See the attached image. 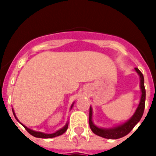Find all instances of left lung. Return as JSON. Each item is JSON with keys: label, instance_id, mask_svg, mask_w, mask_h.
I'll list each match as a JSON object with an SVG mask.
<instances>
[{"label": "left lung", "instance_id": "obj_1", "mask_svg": "<svg viewBox=\"0 0 156 156\" xmlns=\"http://www.w3.org/2000/svg\"><path fill=\"white\" fill-rule=\"evenodd\" d=\"M137 72L139 78H140V89H141V98L138 108H136L134 113L128 121L124 123L119 124L117 126L111 127V128H101L95 126L92 121V108L90 107V112H89V125L90 129L95 134L100 136L102 138H108V139H117L121 138L124 136L127 135L130 132L134 126L139 122L143 115V112L145 108V100H146V90L144 87V78L143 74L138 68L134 69Z\"/></svg>", "mask_w": 156, "mask_h": 156}]
</instances>
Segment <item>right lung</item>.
<instances>
[{
    "mask_svg": "<svg viewBox=\"0 0 156 156\" xmlns=\"http://www.w3.org/2000/svg\"><path fill=\"white\" fill-rule=\"evenodd\" d=\"M73 104H74V102L72 104V105H71L70 107V109H72V108H73ZM13 110V115H14V116H15V118L17 119V121H18V119L17 118V116H16L15 113H14V111H13V109H12ZM22 124V123H21ZM23 125V124H22ZM68 125H69V122H66V124L65 125V126L62 127L61 129H58L57 131H56L55 133H43V132H39V131H35L33 130V129H30L27 128V126H24V125H23V127L27 129V131L28 133H30V134H31L32 136H34V137H35V138H55V137H57V136H60L61 135V134H63L65 132H66V130H67V129H68Z\"/></svg>",
    "mask_w": 156,
    "mask_h": 156,
    "instance_id": "right-lung-1",
    "label": "right lung"
}]
</instances>
